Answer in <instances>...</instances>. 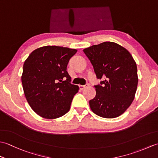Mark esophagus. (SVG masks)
I'll list each match as a JSON object with an SVG mask.
<instances>
[{"mask_svg":"<svg viewBox=\"0 0 158 158\" xmlns=\"http://www.w3.org/2000/svg\"><path fill=\"white\" fill-rule=\"evenodd\" d=\"M88 86H89L88 84H86V85H79V89H81V90H83V89H85V88H87V87H88Z\"/></svg>","mask_w":158,"mask_h":158,"instance_id":"1","label":"esophagus"}]
</instances>
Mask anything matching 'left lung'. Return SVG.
<instances>
[{"label":"left lung","mask_w":158,"mask_h":158,"mask_svg":"<svg viewBox=\"0 0 158 158\" xmlns=\"http://www.w3.org/2000/svg\"><path fill=\"white\" fill-rule=\"evenodd\" d=\"M93 66L100 85L90 100V109L96 115L115 118L126 111L135 99L138 85L135 60L130 53L116 43L106 41L83 49Z\"/></svg>","instance_id":"left-lung-1"}]
</instances>
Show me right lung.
I'll list each match as a JSON object with an SVG mask.
<instances>
[{"label":"right lung","mask_w":158,"mask_h":158,"mask_svg":"<svg viewBox=\"0 0 158 158\" xmlns=\"http://www.w3.org/2000/svg\"><path fill=\"white\" fill-rule=\"evenodd\" d=\"M77 52L48 45L34 50L25 60L21 77L23 93L39 116L53 119L69 112L79 87L70 83L66 67Z\"/></svg>","instance_id":"obj_1"}]
</instances>
